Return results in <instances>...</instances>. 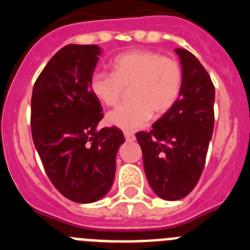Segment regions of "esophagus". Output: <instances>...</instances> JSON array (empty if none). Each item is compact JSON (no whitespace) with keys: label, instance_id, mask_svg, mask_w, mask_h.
I'll return each mask as SVG.
<instances>
[{"label":"esophagus","instance_id":"34e87169","mask_svg":"<svg viewBox=\"0 0 250 250\" xmlns=\"http://www.w3.org/2000/svg\"><path fill=\"white\" fill-rule=\"evenodd\" d=\"M124 135H125V139H126L127 141L135 140V135H134V134H132V132L125 131V132H124Z\"/></svg>","mask_w":250,"mask_h":250}]
</instances>
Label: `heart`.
<instances>
[{"mask_svg": "<svg viewBox=\"0 0 250 250\" xmlns=\"http://www.w3.org/2000/svg\"><path fill=\"white\" fill-rule=\"evenodd\" d=\"M182 65L175 59L150 50H134L116 56L112 74L96 71L90 76L89 89L106 106L118 105L127 90L129 103L107 114V124L125 131L140 129L151 114H167L183 89Z\"/></svg>", "mask_w": 250, "mask_h": 250, "instance_id": "heart-1", "label": "heart"}]
</instances>
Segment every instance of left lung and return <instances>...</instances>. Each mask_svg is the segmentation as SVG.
<instances>
[{
    "label": "left lung",
    "mask_w": 250,
    "mask_h": 250,
    "mask_svg": "<svg viewBox=\"0 0 250 250\" xmlns=\"http://www.w3.org/2000/svg\"><path fill=\"white\" fill-rule=\"evenodd\" d=\"M175 52L184 74L180 96L150 131L136 132L147 182L165 200L182 199L198 184L214 129L215 89L210 76L191 52Z\"/></svg>",
    "instance_id": "left-lung-1"
}]
</instances>
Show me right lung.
Returning <instances> with one entry per match:
<instances>
[{"label":"right lung","mask_w":250,"mask_h":250,"mask_svg":"<svg viewBox=\"0 0 250 250\" xmlns=\"http://www.w3.org/2000/svg\"><path fill=\"white\" fill-rule=\"evenodd\" d=\"M101 50L67 45L51 57L31 98L34 144L48 179L65 198L92 203L110 190L116 152L125 141L119 127L96 126L104 118L89 80Z\"/></svg>","instance_id":"obj_1"}]
</instances>
